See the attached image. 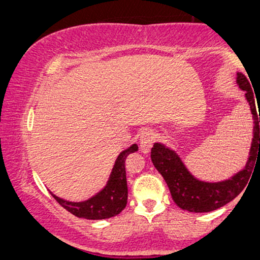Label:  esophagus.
<instances>
[{
	"instance_id": "34e87169",
	"label": "esophagus",
	"mask_w": 260,
	"mask_h": 260,
	"mask_svg": "<svg viewBox=\"0 0 260 260\" xmlns=\"http://www.w3.org/2000/svg\"><path fill=\"white\" fill-rule=\"evenodd\" d=\"M155 136L151 131H145V132L142 133L140 136V150L144 154H148L150 151L151 147L154 144Z\"/></svg>"
}]
</instances>
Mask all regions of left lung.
Returning <instances> with one entry per match:
<instances>
[{
    "label": "left lung",
    "mask_w": 260,
    "mask_h": 260,
    "mask_svg": "<svg viewBox=\"0 0 260 260\" xmlns=\"http://www.w3.org/2000/svg\"><path fill=\"white\" fill-rule=\"evenodd\" d=\"M237 84L246 91V99L250 106L254 120L253 140L249 157L246 166L230 180L215 182L199 181L188 171L177 154L161 143H155L151 148V161L168 183L172 199L183 210L190 213H209L223 207L240 194L248 183L253 169L260 159L259 116L255 109V99L248 79L242 73H237Z\"/></svg>",
    "instance_id": "8db88e82"
}]
</instances>
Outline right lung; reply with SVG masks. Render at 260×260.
I'll use <instances>...</instances> for the list:
<instances>
[{"mask_svg": "<svg viewBox=\"0 0 260 260\" xmlns=\"http://www.w3.org/2000/svg\"><path fill=\"white\" fill-rule=\"evenodd\" d=\"M136 151H138V145L133 144L132 147L118 155L105 188L88 201L79 203L67 202L51 193L52 197L59 205H62L66 210L77 217L88 220H103L118 215L126 208L128 198L126 159Z\"/></svg>", "mask_w": 260, "mask_h": 260, "instance_id": "obj_1", "label": "right lung"}]
</instances>
